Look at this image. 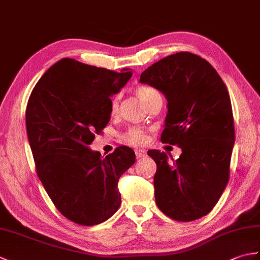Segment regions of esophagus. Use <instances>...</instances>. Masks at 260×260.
<instances>
[{"label":"esophagus","instance_id":"1","mask_svg":"<svg viewBox=\"0 0 260 260\" xmlns=\"http://www.w3.org/2000/svg\"><path fill=\"white\" fill-rule=\"evenodd\" d=\"M135 155L137 158H142L146 156V152L144 150H141V148H136L135 150Z\"/></svg>","mask_w":260,"mask_h":260}]
</instances>
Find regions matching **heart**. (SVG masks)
Instances as JSON below:
<instances>
[{
	"instance_id": "1",
	"label": "heart",
	"mask_w": 260,
	"mask_h": 260,
	"mask_svg": "<svg viewBox=\"0 0 260 260\" xmlns=\"http://www.w3.org/2000/svg\"><path fill=\"white\" fill-rule=\"evenodd\" d=\"M135 93L148 108H150L154 104L162 102L161 93H159L155 88H153L151 86H145V85L137 86L135 89ZM118 104H119V97L115 96L112 99V103H110V112H112V114H115L117 112ZM146 139H147V129L144 126H132L121 134V140H123L125 143H127V144L135 145V146L144 144L146 142Z\"/></svg>"
}]
</instances>
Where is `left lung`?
Segmentation results:
<instances>
[{"label": "left lung", "instance_id": "obj_1", "mask_svg": "<svg viewBox=\"0 0 260 260\" xmlns=\"http://www.w3.org/2000/svg\"><path fill=\"white\" fill-rule=\"evenodd\" d=\"M140 81L167 97L161 142L182 150L172 162L147 152L157 165L156 204L171 219L193 221L211 211L229 181L235 125L227 87L207 60L185 51L153 63Z\"/></svg>", "mask_w": 260, "mask_h": 260}]
</instances>
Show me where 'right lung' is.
<instances>
[{"instance_id":"obj_1","label":"right lung","mask_w":260,"mask_h":260,"mask_svg":"<svg viewBox=\"0 0 260 260\" xmlns=\"http://www.w3.org/2000/svg\"><path fill=\"white\" fill-rule=\"evenodd\" d=\"M132 71L120 73L61 59L49 68L30 95L26 133L36 171L63 217L81 225L106 221L120 206L118 180L135 163L119 146L102 157L88 148L110 119V101Z\"/></svg>"}]
</instances>
